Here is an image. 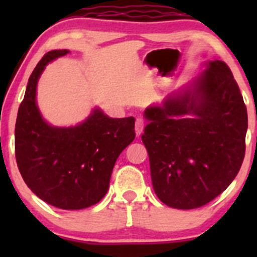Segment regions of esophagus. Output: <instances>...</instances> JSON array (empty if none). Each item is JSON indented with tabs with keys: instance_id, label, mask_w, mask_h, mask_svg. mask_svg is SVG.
<instances>
[{
	"instance_id": "esophagus-1",
	"label": "esophagus",
	"mask_w": 257,
	"mask_h": 257,
	"mask_svg": "<svg viewBox=\"0 0 257 257\" xmlns=\"http://www.w3.org/2000/svg\"><path fill=\"white\" fill-rule=\"evenodd\" d=\"M144 126H145V123H144V119L138 118L137 122H135V133H137V137H140L144 132Z\"/></svg>"
}]
</instances>
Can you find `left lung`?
Segmentation results:
<instances>
[{"label":"left lung","instance_id":"left-lung-1","mask_svg":"<svg viewBox=\"0 0 257 257\" xmlns=\"http://www.w3.org/2000/svg\"><path fill=\"white\" fill-rule=\"evenodd\" d=\"M141 137L153 190L175 209L199 208L228 187L245 155L247 113L231 70L209 61L192 89L145 110Z\"/></svg>","mask_w":257,"mask_h":257}]
</instances>
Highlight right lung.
Wrapping results in <instances>:
<instances>
[{"instance_id": "right-lung-1", "label": "right lung", "mask_w": 257, "mask_h": 257, "mask_svg": "<svg viewBox=\"0 0 257 257\" xmlns=\"http://www.w3.org/2000/svg\"><path fill=\"white\" fill-rule=\"evenodd\" d=\"M67 53L48 52L29 78L16 123V158L37 197L57 208L78 210L104 198L117 158L135 138V118H110L95 108L76 126L44 122L36 105L38 78L49 61Z\"/></svg>"}]
</instances>
